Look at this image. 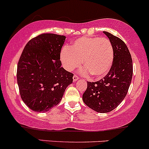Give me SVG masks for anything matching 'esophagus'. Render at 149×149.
Wrapping results in <instances>:
<instances>
[{
  "label": "esophagus",
  "instance_id": "34e87169",
  "mask_svg": "<svg viewBox=\"0 0 149 149\" xmlns=\"http://www.w3.org/2000/svg\"><path fill=\"white\" fill-rule=\"evenodd\" d=\"M79 79V77L77 76V75H74V76H73V81L74 82H76V81H77Z\"/></svg>",
  "mask_w": 149,
  "mask_h": 149
}]
</instances>
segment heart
<instances>
[{"mask_svg": "<svg viewBox=\"0 0 149 149\" xmlns=\"http://www.w3.org/2000/svg\"><path fill=\"white\" fill-rule=\"evenodd\" d=\"M60 58L64 68L68 71L80 67L83 59V73H90L100 79L106 76L112 68L114 49L107 38L84 37L74 41L70 47H63Z\"/></svg>", "mask_w": 149, "mask_h": 149, "instance_id": "obj_1", "label": "heart"}]
</instances>
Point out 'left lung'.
<instances>
[{"instance_id":"8db88e82","label":"left lung","mask_w":149,"mask_h":149,"mask_svg":"<svg viewBox=\"0 0 149 149\" xmlns=\"http://www.w3.org/2000/svg\"><path fill=\"white\" fill-rule=\"evenodd\" d=\"M114 49V61L109 73L100 81L87 82L84 102L93 110L106 113L113 110L127 94L133 76V61L124 42L111 33L104 31Z\"/></svg>"}]
</instances>
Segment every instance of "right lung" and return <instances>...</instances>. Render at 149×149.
<instances>
[{
    "label": "right lung",
    "mask_w": 149,
    "mask_h": 149,
    "mask_svg": "<svg viewBox=\"0 0 149 149\" xmlns=\"http://www.w3.org/2000/svg\"><path fill=\"white\" fill-rule=\"evenodd\" d=\"M66 37L43 33L25 46L17 65V83L23 102L33 111L45 112L61 102L73 73L61 67Z\"/></svg>",
    "instance_id": "right-lung-1"
}]
</instances>
